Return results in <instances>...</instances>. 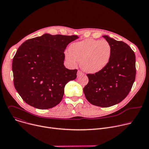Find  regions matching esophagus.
<instances>
[{
	"mask_svg": "<svg viewBox=\"0 0 149 149\" xmlns=\"http://www.w3.org/2000/svg\"><path fill=\"white\" fill-rule=\"evenodd\" d=\"M82 75H84V74L81 71H78L77 72V77H79Z\"/></svg>",
	"mask_w": 149,
	"mask_h": 149,
	"instance_id": "esophagus-1",
	"label": "esophagus"
}]
</instances>
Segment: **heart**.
Segmentation results:
<instances>
[{
	"label": "heart",
	"mask_w": 149,
	"mask_h": 149,
	"mask_svg": "<svg viewBox=\"0 0 149 149\" xmlns=\"http://www.w3.org/2000/svg\"><path fill=\"white\" fill-rule=\"evenodd\" d=\"M70 51L65 52L67 61L73 66L81 62L82 69L91 74L100 72L107 66L111 54V47L107 40L94 39L72 44Z\"/></svg>",
	"instance_id": "1"
}]
</instances>
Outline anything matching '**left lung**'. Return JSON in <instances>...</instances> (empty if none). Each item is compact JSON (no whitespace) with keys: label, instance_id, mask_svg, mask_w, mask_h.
Listing matches in <instances>:
<instances>
[{"label":"left lung","instance_id":"obj_1","mask_svg":"<svg viewBox=\"0 0 149 149\" xmlns=\"http://www.w3.org/2000/svg\"><path fill=\"white\" fill-rule=\"evenodd\" d=\"M111 47L107 65L95 74H87L89 81L83 89L93 105L109 107L123 101L131 90L136 77V56L123 41L102 36Z\"/></svg>","mask_w":149,"mask_h":149}]
</instances>
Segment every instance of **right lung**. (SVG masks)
<instances>
[{
  "mask_svg": "<svg viewBox=\"0 0 149 149\" xmlns=\"http://www.w3.org/2000/svg\"><path fill=\"white\" fill-rule=\"evenodd\" d=\"M78 38L45 33L19 47L12 61V71L15 87L25 102L45 110L61 101L65 85L77 78V72L64 66V51Z\"/></svg>",
  "mask_w": 149,
  "mask_h": 149,
  "instance_id": "obj_1",
  "label": "right lung"
}]
</instances>
